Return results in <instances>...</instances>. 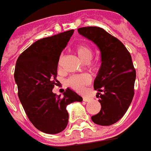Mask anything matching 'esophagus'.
<instances>
[{
  "instance_id": "1",
  "label": "esophagus",
  "mask_w": 151,
  "mask_h": 151,
  "mask_svg": "<svg viewBox=\"0 0 151 151\" xmlns=\"http://www.w3.org/2000/svg\"><path fill=\"white\" fill-rule=\"evenodd\" d=\"M83 101H91V98H90V97H88V96H83Z\"/></svg>"
}]
</instances>
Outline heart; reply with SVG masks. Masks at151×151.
I'll return each instance as SVG.
<instances>
[{"label":"heart","instance_id":"obj_1","mask_svg":"<svg viewBox=\"0 0 151 151\" xmlns=\"http://www.w3.org/2000/svg\"><path fill=\"white\" fill-rule=\"evenodd\" d=\"M75 51L76 53L77 56L79 57V59L83 63H85V66L89 70H91L92 71H98L100 68L99 63L89 62L92 57V51L90 47L86 45L80 44L75 48ZM63 61V55H60L59 58V61H58V66L59 68H61L62 67ZM91 80L92 79L88 75L83 74L70 77L67 81V83L69 86L75 90H76L78 92H82L84 88L91 83Z\"/></svg>","mask_w":151,"mask_h":151}]
</instances>
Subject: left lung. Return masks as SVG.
<instances>
[{
  "mask_svg": "<svg viewBox=\"0 0 151 151\" xmlns=\"http://www.w3.org/2000/svg\"><path fill=\"white\" fill-rule=\"evenodd\" d=\"M78 32L101 51V64L93 86L100 95L101 109L92 116V122L113 125L125 115L134 97L136 71L131 55L121 41L102 28L88 26L79 28Z\"/></svg>",
  "mask_w": 151,
  "mask_h": 151,
  "instance_id": "left-lung-1",
  "label": "left lung"
}]
</instances>
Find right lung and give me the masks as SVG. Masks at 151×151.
Instances as JSON below:
<instances>
[{
	"instance_id": "obj_1",
	"label": "right lung",
	"mask_w": 151,
	"mask_h": 151,
	"mask_svg": "<svg viewBox=\"0 0 151 151\" xmlns=\"http://www.w3.org/2000/svg\"><path fill=\"white\" fill-rule=\"evenodd\" d=\"M73 33L71 29L36 41L16 63L14 80L20 101L30 122L45 134L62 132L68 123L67 106L83 101L70 88L66 89L62 97L52 92L59 56Z\"/></svg>"
}]
</instances>
